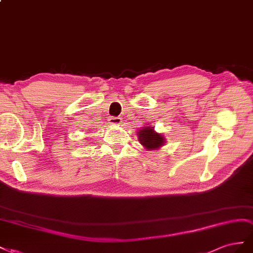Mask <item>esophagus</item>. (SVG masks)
Here are the masks:
<instances>
[{
    "instance_id": "obj_1",
    "label": "esophagus",
    "mask_w": 253,
    "mask_h": 253,
    "mask_svg": "<svg viewBox=\"0 0 253 253\" xmlns=\"http://www.w3.org/2000/svg\"><path fill=\"white\" fill-rule=\"evenodd\" d=\"M109 124L112 126H119L122 124V119L118 117H110L109 118Z\"/></svg>"
}]
</instances>
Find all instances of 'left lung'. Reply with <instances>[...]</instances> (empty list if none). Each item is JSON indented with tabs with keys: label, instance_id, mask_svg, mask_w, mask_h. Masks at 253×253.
<instances>
[{
	"label": "left lung",
	"instance_id": "left-lung-1",
	"mask_svg": "<svg viewBox=\"0 0 253 253\" xmlns=\"http://www.w3.org/2000/svg\"><path fill=\"white\" fill-rule=\"evenodd\" d=\"M138 138L142 145L148 150H157L164 145L165 138L155 131L154 127L146 126L143 127L138 132Z\"/></svg>",
	"mask_w": 253,
	"mask_h": 253
}]
</instances>
